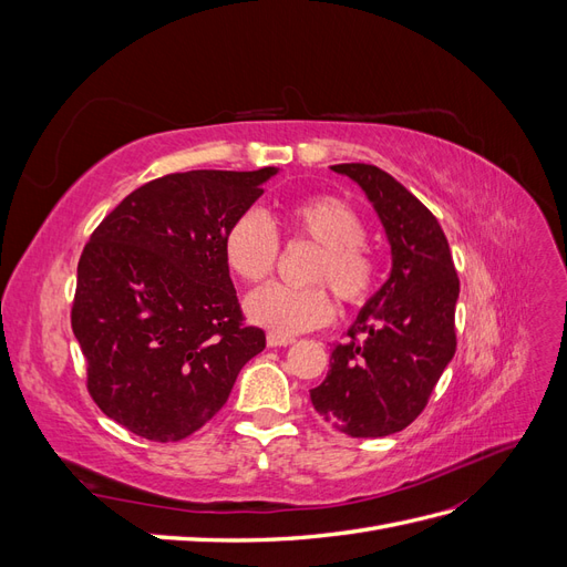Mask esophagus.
<instances>
[{"mask_svg":"<svg viewBox=\"0 0 567 567\" xmlns=\"http://www.w3.org/2000/svg\"><path fill=\"white\" fill-rule=\"evenodd\" d=\"M296 338L290 336H279V333H267V346L269 348H286V346H293Z\"/></svg>","mask_w":567,"mask_h":567,"instance_id":"esophagus-1","label":"esophagus"}]
</instances>
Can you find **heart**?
I'll return each mask as SVG.
<instances>
[{
	"instance_id": "heart-1",
	"label": "heart",
	"mask_w": 567,
	"mask_h": 567,
	"mask_svg": "<svg viewBox=\"0 0 567 567\" xmlns=\"http://www.w3.org/2000/svg\"><path fill=\"white\" fill-rule=\"evenodd\" d=\"M284 227L290 236L319 246L307 269V281L315 286L269 284L257 288L246 300V315L252 323L279 336H296L323 326L333 315V305L319 284L331 286L333 293L350 305L371 296L379 265L364 244V221L348 200L338 196L298 198L286 208ZM225 257L238 279L260 284L279 260L277 231L262 215L244 213L225 234Z\"/></svg>"
}]
</instances>
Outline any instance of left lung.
I'll list each match as a JSON object with an SVG mask.
<instances>
[{
    "label": "left lung",
    "mask_w": 567,
    "mask_h": 567,
    "mask_svg": "<svg viewBox=\"0 0 567 567\" xmlns=\"http://www.w3.org/2000/svg\"><path fill=\"white\" fill-rule=\"evenodd\" d=\"M331 169L364 192L392 265L348 329L350 340L331 352V369L310 400L340 433L385 437L421 414L452 362L458 277L440 221L398 179L364 163Z\"/></svg>",
    "instance_id": "8db88e82"
}]
</instances>
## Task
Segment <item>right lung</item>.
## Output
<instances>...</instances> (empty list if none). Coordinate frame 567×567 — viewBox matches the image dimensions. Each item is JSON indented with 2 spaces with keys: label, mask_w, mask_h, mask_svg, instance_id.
<instances>
[{
  "label": "right lung",
  "mask_w": 567,
  "mask_h": 567,
  "mask_svg": "<svg viewBox=\"0 0 567 567\" xmlns=\"http://www.w3.org/2000/svg\"><path fill=\"white\" fill-rule=\"evenodd\" d=\"M279 167L188 169L132 192L101 221L78 265L73 333L99 409L130 433L177 442L229 400L265 350L246 326L225 234Z\"/></svg>",
  "instance_id": "right-lung-1"
}]
</instances>
